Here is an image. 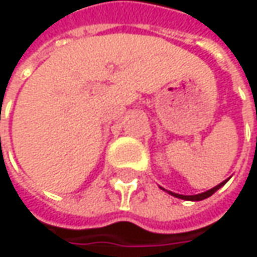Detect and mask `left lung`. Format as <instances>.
<instances>
[{
  "label": "left lung",
  "instance_id": "obj_1",
  "mask_svg": "<svg viewBox=\"0 0 257 257\" xmlns=\"http://www.w3.org/2000/svg\"><path fill=\"white\" fill-rule=\"evenodd\" d=\"M226 181H222L220 184H217L216 187H213V189H210V190H207V192H204V193H199V195H190V196H186V195H177V193H173V192H170L171 195H174V196H177V198H181V199H187V201H202V199H205V198H208V196H211L217 189H220L223 184H225Z\"/></svg>",
  "mask_w": 257,
  "mask_h": 257
}]
</instances>
